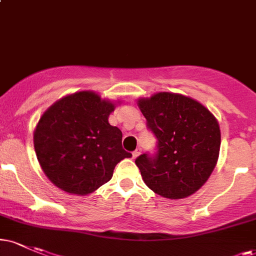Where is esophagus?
<instances>
[{
  "instance_id": "esophagus-1",
  "label": "esophagus",
  "mask_w": 256,
  "mask_h": 256,
  "mask_svg": "<svg viewBox=\"0 0 256 256\" xmlns=\"http://www.w3.org/2000/svg\"><path fill=\"white\" fill-rule=\"evenodd\" d=\"M140 148H137L136 150H134V152H132V158H137L138 155H140Z\"/></svg>"
}]
</instances>
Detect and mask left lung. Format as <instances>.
<instances>
[{
	"label": "left lung",
	"instance_id": "left-lung-1",
	"mask_svg": "<svg viewBox=\"0 0 256 256\" xmlns=\"http://www.w3.org/2000/svg\"><path fill=\"white\" fill-rule=\"evenodd\" d=\"M138 107L156 138L154 154L134 161L144 183L173 200L198 192L219 156L220 128L213 114L195 100L171 92L140 100Z\"/></svg>",
	"mask_w": 256,
	"mask_h": 256
}]
</instances>
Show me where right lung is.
Listing matches in <instances>:
<instances>
[{
	"instance_id": "add662e5",
	"label": "right lung",
	"mask_w": 256,
	"mask_h": 256,
	"mask_svg": "<svg viewBox=\"0 0 256 256\" xmlns=\"http://www.w3.org/2000/svg\"><path fill=\"white\" fill-rule=\"evenodd\" d=\"M114 104L80 91L58 100L34 131V150L44 173L67 192L86 195L107 183L114 167L131 152L122 134L108 122Z\"/></svg>"
}]
</instances>
